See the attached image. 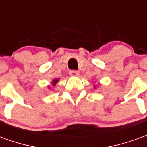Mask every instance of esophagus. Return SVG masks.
<instances>
[{"mask_svg": "<svg viewBox=\"0 0 147 147\" xmlns=\"http://www.w3.org/2000/svg\"><path fill=\"white\" fill-rule=\"evenodd\" d=\"M70 75L71 76H79V75H80V72L78 71H70Z\"/></svg>", "mask_w": 147, "mask_h": 147, "instance_id": "esophagus-1", "label": "esophagus"}]
</instances>
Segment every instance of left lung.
Returning <instances> with one entry per match:
<instances>
[{
  "label": "left lung",
  "mask_w": 147,
  "mask_h": 147,
  "mask_svg": "<svg viewBox=\"0 0 147 147\" xmlns=\"http://www.w3.org/2000/svg\"><path fill=\"white\" fill-rule=\"evenodd\" d=\"M94 88H95L96 86H95V85H94Z\"/></svg>",
  "instance_id": "8db88e82"
}]
</instances>
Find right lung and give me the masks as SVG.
Returning <instances> with one entry per match:
<instances>
[{"label":"right lung","instance_id":"add662e5","mask_svg":"<svg viewBox=\"0 0 147 147\" xmlns=\"http://www.w3.org/2000/svg\"><path fill=\"white\" fill-rule=\"evenodd\" d=\"M59 80H60V79H53V80H52V82H51L52 86H48L49 88V89H50V88H52V89H53V88H54L55 86H57V83L59 82Z\"/></svg>","mask_w":147,"mask_h":147}]
</instances>
